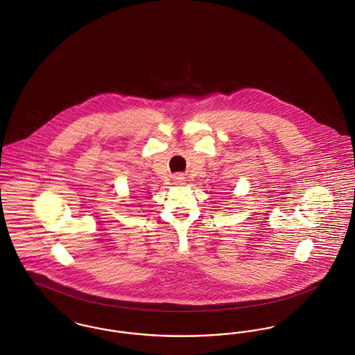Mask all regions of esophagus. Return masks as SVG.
<instances>
[{"instance_id":"1","label":"esophagus","mask_w":355,"mask_h":355,"mask_svg":"<svg viewBox=\"0 0 355 355\" xmlns=\"http://www.w3.org/2000/svg\"><path fill=\"white\" fill-rule=\"evenodd\" d=\"M174 184H175V185H184V184H185V177H184L182 174L174 175Z\"/></svg>"}]
</instances>
